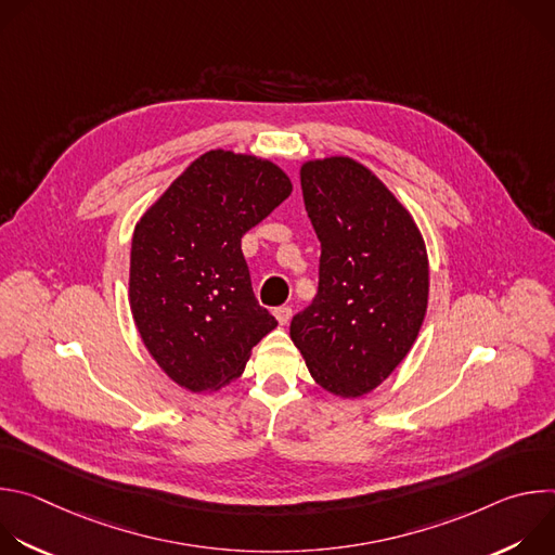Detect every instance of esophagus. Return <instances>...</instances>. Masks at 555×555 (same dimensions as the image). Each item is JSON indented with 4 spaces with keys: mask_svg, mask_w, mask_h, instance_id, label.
I'll list each match as a JSON object with an SVG mask.
<instances>
[{
    "mask_svg": "<svg viewBox=\"0 0 555 555\" xmlns=\"http://www.w3.org/2000/svg\"><path fill=\"white\" fill-rule=\"evenodd\" d=\"M274 315H276V321H279L281 325H287V323H289V319H292V307L281 305V307H276V309H274Z\"/></svg>",
    "mask_w": 555,
    "mask_h": 555,
    "instance_id": "esophagus-1",
    "label": "esophagus"
}]
</instances>
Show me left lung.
Listing matches in <instances>:
<instances>
[{
  "mask_svg": "<svg viewBox=\"0 0 555 555\" xmlns=\"http://www.w3.org/2000/svg\"><path fill=\"white\" fill-rule=\"evenodd\" d=\"M305 208L321 242L319 292L289 336L325 390L358 398L398 366L428 305V259L409 210L351 157L300 169Z\"/></svg>",
  "mask_w": 555,
  "mask_h": 555,
  "instance_id": "left-lung-1",
  "label": "left lung"
}]
</instances>
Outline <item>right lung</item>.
Returning <instances> with one entry per match:
<instances>
[{
    "label": "right lung",
    "mask_w": 555,
    "mask_h": 555,
    "mask_svg": "<svg viewBox=\"0 0 555 555\" xmlns=\"http://www.w3.org/2000/svg\"><path fill=\"white\" fill-rule=\"evenodd\" d=\"M292 193L272 163L208 151L140 219L129 298L140 338L180 386L204 392L240 377L279 323L259 305L242 236Z\"/></svg>",
    "instance_id": "1"
}]
</instances>
